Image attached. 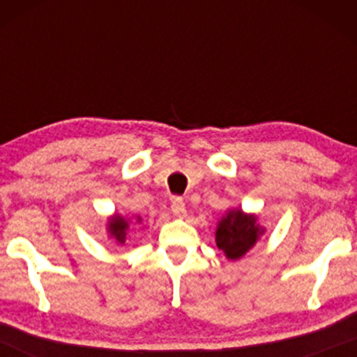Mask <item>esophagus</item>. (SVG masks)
Here are the masks:
<instances>
[{"instance_id":"1","label":"esophagus","mask_w":357,"mask_h":357,"mask_svg":"<svg viewBox=\"0 0 357 357\" xmlns=\"http://www.w3.org/2000/svg\"><path fill=\"white\" fill-rule=\"evenodd\" d=\"M171 210H173V213L176 216H178V218H184V216H186V204H184L181 198H174L173 199Z\"/></svg>"}]
</instances>
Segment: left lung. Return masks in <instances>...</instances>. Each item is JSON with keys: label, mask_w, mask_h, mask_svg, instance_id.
Wrapping results in <instances>:
<instances>
[{"label": "left lung", "mask_w": 357, "mask_h": 357, "mask_svg": "<svg viewBox=\"0 0 357 357\" xmlns=\"http://www.w3.org/2000/svg\"><path fill=\"white\" fill-rule=\"evenodd\" d=\"M264 233L265 228L258 223L255 213H245L241 208H233L218 221L215 241L228 260H240L255 247Z\"/></svg>", "instance_id": "8db88e82"}]
</instances>
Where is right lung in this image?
I'll list each match as a JSON object with an SVG mask.
<instances>
[{"instance_id": "obj_1", "label": "right lung", "mask_w": 357, "mask_h": 357, "mask_svg": "<svg viewBox=\"0 0 357 357\" xmlns=\"http://www.w3.org/2000/svg\"><path fill=\"white\" fill-rule=\"evenodd\" d=\"M141 216H136V218H126V216L119 215V213H114V215L109 216L107 220L109 238H112L119 245H124L127 241V231H129L130 223H141Z\"/></svg>"}]
</instances>
